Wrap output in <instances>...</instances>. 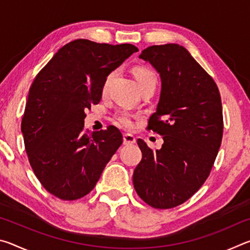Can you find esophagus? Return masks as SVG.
Here are the masks:
<instances>
[{
    "label": "esophagus",
    "mask_w": 250,
    "mask_h": 250,
    "mask_svg": "<svg viewBox=\"0 0 250 250\" xmlns=\"http://www.w3.org/2000/svg\"><path fill=\"white\" fill-rule=\"evenodd\" d=\"M124 143L125 146H131L135 143V137L130 133H125L124 134Z\"/></svg>",
    "instance_id": "esophagus-1"
}]
</instances>
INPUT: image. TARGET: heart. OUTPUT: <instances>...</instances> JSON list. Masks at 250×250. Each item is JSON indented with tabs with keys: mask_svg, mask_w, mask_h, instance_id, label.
<instances>
[{
	"mask_svg": "<svg viewBox=\"0 0 250 250\" xmlns=\"http://www.w3.org/2000/svg\"><path fill=\"white\" fill-rule=\"evenodd\" d=\"M133 74H134L135 79L138 80L139 84H140V88L146 86V84H147V83H156V75L151 69L146 68V67H138V68L134 69ZM112 76H113V73L108 76L107 80H105L104 89H105V87H107L108 83L110 82V79L112 78ZM118 121H119L120 124L125 126L131 125V119H130V116L128 115V113H120V115L118 116Z\"/></svg>",
	"mask_w": 250,
	"mask_h": 250,
	"instance_id": "obj_1",
	"label": "heart"
}]
</instances>
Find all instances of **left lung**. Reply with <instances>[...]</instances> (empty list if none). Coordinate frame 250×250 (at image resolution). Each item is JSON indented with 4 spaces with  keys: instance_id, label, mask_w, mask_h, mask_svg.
<instances>
[{
    "instance_id": "left-lung-1",
    "label": "left lung",
    "mask_w": 250,
    "mask_h": 250,
    "mask_svg": "<svg viewBox=\"0 0 250 250\" xmlns=\"http://www.w3.org/2000/svg\"><path fill=\"white\" fill-rule=\"evenodd\" d=\"M139 57L160 74V100L147 129L163 135L164 142L153 151L138 139L142 160L133 185L147 205L173 208L200 189L213 167L223 138L221 95L183 46L153 45Z\"/></svg>"
}]
</instances>
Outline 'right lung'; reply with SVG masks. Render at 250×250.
<instances>
[{"instance_id": "1", "label": "right lung", "mask_w": 250, "mask_h": 250, "mask_svg": "<svg viewBox=\"0 0 250 250\" xmlns=\"http://www.w3.org/2000/svg\"><path fill=\"white\" fill-rule=\"evenodd\" d=\"M135 52L131 44L76 40L34 79L22 133L34 173L54 196L74 201L87 195L121 146L122 134L113 125L84 132V111L99 104L108 75Z\"/></svg>"}]
</instances>
